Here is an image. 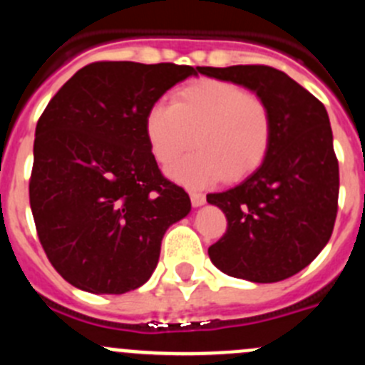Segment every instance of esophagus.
I'll use <instances>...</instances> for the list:
<instances>
[{
	"label": "esophagus",
	"mask_w": 365,
	"mask_h": 365,
	"mask_svg": "<svg viewBox=\"0 0 365 365\" xmlns=\"http://www.w3.org/2000/svg\"><path fill=\"white\" fill-rule=\"evenodd\" d=\"M205 201L207 200H205V196L201 192H194V190L190 192V203H192V207H203Z\"/></svg>",
	"instance_id": "1"
}]
</instances>
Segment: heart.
I'll list each match as a JSON object with an SVG mask.
<instances>
[{
	"instance_id": "1",
	"label": "heart",
	"mask_w": 365,
	"mask_h": 365,
	"mask_svg": "<svg viewBox=\"0 0 365 365\" xmlns=\"http://www.w3.org/2000/svg\"><path fill=\"white\" fill-rule=\"evenodd\" d=\"M148 144L175 182L208 187L221 178L235 182L253 173L271 144L272 119L267 103L230 81L203 80L180 88L173 105L155 103L144 119Z\"/></svg>"
}]
</instances>
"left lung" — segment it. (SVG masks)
Returning <instances> with one entry per match:
<instances>
[{
    "mask_svg": "<svg viewBox=\"0 0 365 365\" xmlns=\"http://www.w3.org/2000/svg\"><path fill=\"white\" fill-rule=\"evenodd\" d=\"M200 73L255 93L272 119L262 164L232 189L207 196L228 219L208 257L228 277L285 280L321 253L337 215L339 164L327 108L274 67H200Z\"/></svg>",
    "mask_w": 365,
    "mask_h": 365,
    "instance_id": "left-lung-1",
    "label": "left lung"
}]
</instances>
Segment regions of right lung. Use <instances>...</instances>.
Returning <instances> with one entry per match:
<instances>
[{
    "instance_id": "right-lung-1",
    "label": "right lung",
    "mask_w": 365,
    "mask_h": 365,
    "mask_svg": "<svg viewBox=\"0 0 365 365\" xmlns=\"http://www.w3.org/2000/svg\"><path fill=\"white\" fill-rule=\"evenodd\" d=\"M200 67L94 62L53 96L35 128L30 207L53 267L76 289L125 294L150 280L189 194L162 176L148 110Z\"/></svg>"
}]
</instances>
